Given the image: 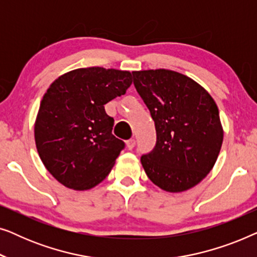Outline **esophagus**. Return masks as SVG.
Wrapping results in <instances>:
<instances>
[{
    "mask_svg": "<svg viewBox=\"0 0 257 257\" xmlns=\"http://www.w3.org/2000/svg\"><path fill=\"white\" fill-rule=\"evenodd\" d=\"M136 146V140L135 139H130L126 142V147H127V150H133V147Z\"/></svg>",
    "mask_w": 257,
    "mask_h": 257,
    "instance_id": "obj_1",
    "label": "esophagus"
}]
</instances>
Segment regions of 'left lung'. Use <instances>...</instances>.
<instances>
[{"label": "left lung", "mask_w": 257, "mask_h": 257, "mask_svg": "<svg viewBox=\"0 0 257 257\" xmlns=\"http://www.w3.org/2000/svg\"><path fill=\"white\" fill-rule=\"evenodd\" d=\"M132 73L157 131L156 147L142 157L145 173L164 191H188L212 171L222 146L223 128L215 100L205 87L177 71Z\"/></svg>", "instance_id": "left-lung-1"}]
</instances>
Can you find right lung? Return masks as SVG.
Wrapping results in <instances>:
<instances>
[{"mask_svg": "<svg viewBox=\"0 0 257 257\" xmlns=\"http://www.w3.org/2000/svg\"><path fill=\"white\" fill-rule=\"evenodd\" d=\"M131 84L130 71L100 66L72 70L50 84L35 120V143L45 168L63 186L86 191L110 173L124 142L112 135L114 120L104 105Z\"/></svg>", "mask_w": 257, "mask_h": 257, "instance_id": "right-lung-1", "label": "right lung"}]
</instances>
